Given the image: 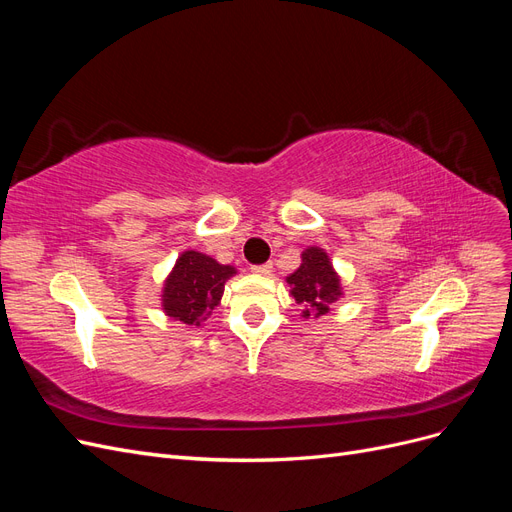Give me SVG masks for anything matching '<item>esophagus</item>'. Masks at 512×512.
Here are the masks:
<instances>
[{
	"mask_svg": "<svg viewBox=\"0 0 512 512\" xmlns=\"http://www.w3.org/2000/svg\"><path fill=\"white\" fill-rule=\"evenodd\" d=\"M271 265L267 262V265H252V273H256V275H269L271 273Z\"/></svg>",
	"mask_w": 512,
	"mask_h": 512,
	"instance_id": "34e87169",
	"label": "esophagus"
}]
</instances>
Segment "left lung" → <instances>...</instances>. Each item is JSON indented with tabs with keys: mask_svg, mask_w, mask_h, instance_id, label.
Masks as SVG:
<instances>
[{
	"mask_svg": "<svg viewBox=\"0 0 512 512\" xmlns=\"http://www.w3.org/2000/svg\"><path fill=\"white\" fill-rule=\"evenodd\" d=\"M290 294L299 305H303V316H322L329 312V305L337 301L342 288L339 277L331 267L327 252L320 247H309L301 254V267L288 275Z\"/></svg>",
	"mask_w": 512,
	"mask_h": 512,
	"instance_id": "obj_1",
	"label": "left lung"
}]
</instances>
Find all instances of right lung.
<instances>
[{
    "mask_svg": "<svg viewBox=\"0 0 512 512\" xmlns=\"http://www.w3.org/2000/svg\"><path fill=\"white\" fill-rule=\"evenodd\" d=\"M230 275H235V269L228 265L200 252H183L164 284L162 307L166 316L196 327L203 324L218 307Z\"/></svg>",
    "mask_w": 512,
    "mask_h": 512,
    "instance_id": "right-lung-1",
    "label": "right lung"
}]
</instances>
